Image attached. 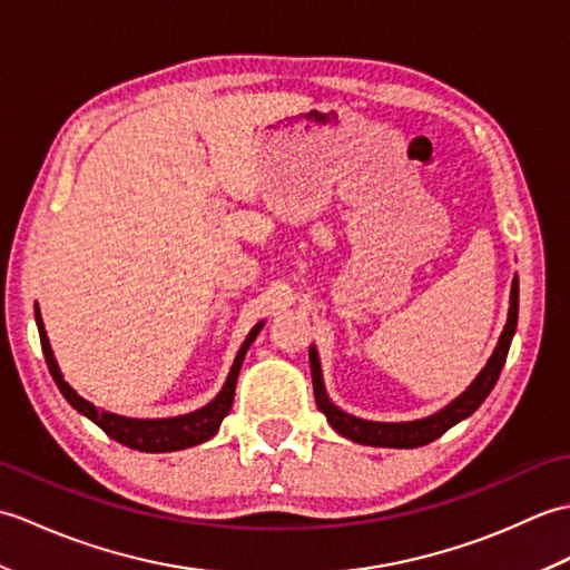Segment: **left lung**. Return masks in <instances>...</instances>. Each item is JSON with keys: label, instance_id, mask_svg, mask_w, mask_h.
Returning <instances> with one entry per match:
<instances>
[{"label": "left lung", "instance_id": "left-lung-1", "mask_svg": "<svg viewBox=\"0 0 570 570\" xmlns=\"http://www.w3.org/2000/svg\"><path fill=\"white\" fill-rule=\"evenodd\" d=\"M517 316H519V276H514L512 282V292H510V313H507V325L498 341V347H494L492 357L488 360V365L482 367L468 390L453 399L451 404L443 406L435 414L426 419H416V421H402V423H382V421H365L357 419L353 414H345L343 409H337L328 394H325V384H323V372H321V360L316 347L311 345L308 350V360H311V377H313V394H316V404L318 409L328 419L331 426L345 435V439L362 443V445H380V448H419L426 445L435 439L468 419L470 414H475V409L485 402L488 394L492 392V386L498 384L500 372L504 367L507 353H510L512 337L517 331Z\"/></svg>", "mask_w": 570, "mask_h": 570}]
</instances>
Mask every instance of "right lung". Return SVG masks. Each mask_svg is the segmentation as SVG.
<instances>
[{"label": "right lung", "mask_w": 570, "mask_h": 570, "mask_svg": "<svg viewBox=\"0 0 570 570\" xmlns=\"http://www.w3.org/2000/svg\"><path fill=\"white\" fill-rule=\"evenodd\" d=\"M36 325H39V337H41L46 365H48V370H51V377L58 384L60 394L68 399V404L72 409H78L82 416H88L90 421L98 423V426L117 443L135 448V451H144V453H171V451H184V448L205 443L208 439H213L217 429H220L223 419L229 414V409H233L242 360H245L249 345L254 343V337L259 335L264 323L254 325L252 333L247 335V341L242 343L239 353L233 362V370H229L227 382L220 390V394H217L213 402L205 404L203 409L190 411V414H184V416H171V419H129V416H119V414H112V411H102L95 404H90L88 399H82L63 380V374H60L51 343H48V335L43 328L39 304H36Z\"/></svg>", "instance_id": "obj_1"}]
</instances>
